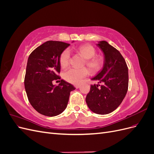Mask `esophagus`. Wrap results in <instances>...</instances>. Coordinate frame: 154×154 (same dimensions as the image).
Returning <instances> with one entry per match:
<instances>
[{"label":"esophagus","instance_id":"obj_1","mask_svg":"<svg viewBox=\"0 0 154 154\" xmlns=\"http://www.w3.org/2000/svg\"><path fill=\"white\" fill-rule=\"evenodd\" d=\"M74 87H75L76 88H78L79 87H80V85H74Z\"/></svg>","mask_w":154,"mask_h":154}]
</instances>
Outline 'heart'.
<instances>
[{"label":"heart","instance_id":"obj_1","mask_svg":"<svg viewBox=\"0 0 154 154\" xmlns=\"http://www.w3.org/2000/svg\"><path fill=\"white\" fill-rule=\"evenodd\" d=\"M77 53L82 54L86 59V65L93 73H96L102 69L104 66L103 59L95 57L96 49L91 45H83L76 48ZM70 62V52L68 49L63 51L60 55V63L62 68L68 66ZM88 70L85 68L72 67L64 73V79L72 84H79L85 77L88 76Z\"/></svg>","mask_w":154,"mask_h":154}]
</instances>
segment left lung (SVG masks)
I'll return each mask as SVG.
<instances>
[{"instance_id": "obj_1", "label": "left lung", "mask_w": 154, "mask_h": 154, "mask_svg": "<svg viewBox=\"0 0 154 154\" xmlns=\"http://www.w3.org/2000/svg\"><path fill=\"white\" fill-rule=\"evenodd\" d=\"M104 57V66L91 80L97 82L91 85L86 96L89 109L97 114H107L116 110L122 103L128 91V71L124 58L118 50L106 41L96 44ZM102 84L100 88L99 84Z\"/></svg>"}]
</instances>
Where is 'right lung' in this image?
<instances>
[{"mask_svg":"<svg viewBox=\"0 0 154 154\" xmlns=\"http://www.w3.org/2000/svg\"><path fill=\"white\" fill-rule=\"evenodd\" d=\"M72 42H74L72 41ZM70 45L59 41H47L36 48L27 60L24 86L27 98L40 114L53 117L66 109L70 92L75 89L71 83L60 80L58 85L53 81L60 79V55Z\"/></svg>","mask_w":154,"mask_h":154,"instance_id":"obj_1","label":"right lung"}]
</instances>
